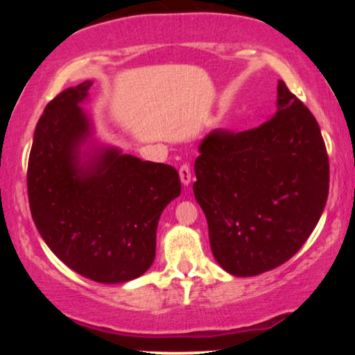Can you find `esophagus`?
<instances>
[{
  "label": "esophagus",
  "mask_w": 355,
  "mask_h": 355,
  "mask_svg": "<svg viewBox=\"0 0 355 355\" xmlns=\"http://www.w3.org/2000/svg\"><path fill=\"white\" fill-rule=\"evenodd\" d=\"M179 178H181V182L184 186H189L192 181V171L189 168V164H182L181 169H179Z\"/></svg>",
  "instance_id": "obj_1"
}]
</instances>
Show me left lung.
Returning a JSON list of instances; mask_svg holds the SVG:
<instances>
[{
  "instance_id": "left-lung-1",
  "label": "left lung",
  "mask_w": 355,
  "mask_h": 355,
  "mask_svg": "<svg viewBox=\"0 0 355 355\" xmlns=\"http://www.w3.org/2000/svg\"><path fill=\"white\" fill-rule=\"evenodd\" d=\"M198 153L193 196L221 268L245 278L297 254L327 205L329 164L317 119L284 82L273 118L244 132L211 130Z\"/></svg>"
}]
</instances>
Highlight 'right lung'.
I'll use <instances>...</instances> for the list:
<instances>
[{"mask_svg":"<svg viewBox=\"0 0 355 355\" xmlns=\"http://www.w3.org/2000/svg\"><path fill=\"white\" fill-rule=\"evenodd\" d=\"M94 82L61 92L38 119L28 157L33 223L62 263L96 283L139 278L152 266L157 227L181 193L169 164L98 144L80 108Z\"/></svg>","mask_w":355,"mask_h":355,"instance_id":"obj_1","label":"right lung"}]
</instances>
